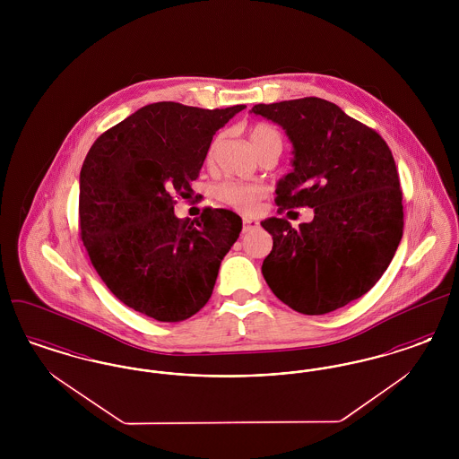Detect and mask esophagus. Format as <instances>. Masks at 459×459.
<instances>
[{
  "label": "esophagus",
  "mask_w": 459,
  "mask_h": 459,
  "mask_svg": "<svg viewBox=\"0 0 459 459\" xmlns=\"http://www.w3.org/2000/svg\"><path fill=\"white\" fill-rule=\"evenodd\" d=\"M256 227H258V220L249 219V217H244V219H242V232L255 230Z\"/></svg>",
  "instance_id": "1"
}]
</instances>
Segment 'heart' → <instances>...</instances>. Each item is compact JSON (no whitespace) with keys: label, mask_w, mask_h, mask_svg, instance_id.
<instances>
[{"label":"heart","mask_w":459,"mask_h":459,"mask_svg":"<svg viewBox=\"0 0 459 459\" xmlns=\"http://www.w3.org/2000/svg\"><path fill=\"white\" fill-rule=\"evenodd\" d=\"M249 137L258 153L272 141H281L279 132L264 124L253 126L249 132ZM213 150H215V144L210 148V156L213 154ZM215 193L221 203H225L239 212H246V213H253L264 196V189L262 186L247 184V182H240V180H225L220 184Z\"/></svg>","instance_id":"1"}]
</instances>
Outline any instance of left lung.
<instances>
[{
    "label": "left lung",
    "mask_w": 459,
    "mask_h": 459,
    "mask_svg": "<svg viewBox=\"0 0 459 459\" xmlns=\"http://www.w3.org/2000/svg\"><path fill=\"white\" fill-rule=\"evenodd\" d=\"M251 111L279 124L294 148V170L275 191L279 212H315L298 229L285 219L262 221L273 239L263 277L298 313L339 309L378 282L403 238L393 153L377 132L322 98L255 105Z\"/></svg>",
    "instance_id": "1"
}]
</instances>
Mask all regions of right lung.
I'll return each mask as SVG.
<instances>
[{
  "instance_id": "obj_1",
  "label": "right lung",
  "mask_w": 459,
  "mask_h": 459,
  "mask_svg": "<svg viewBox=\"0 0 459 459\" xmlns=\"http://www.w3.org/2000/svg\"><path fill=\"white\" fill-rule=\"evenodd\" d=\"M244 108L160 101L91 146L81 170V239L124 305L158 322H182L212 298L242 220L223 208L177 219L175 196L191 197L215 132Z\"/></svg>"
}]
</instances>
